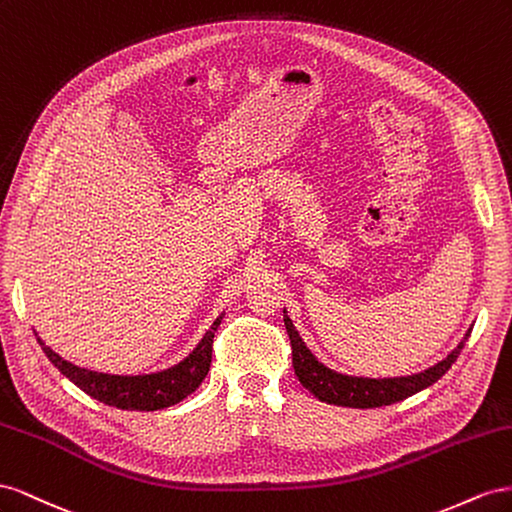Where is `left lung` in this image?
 I'll return each mask as SVG.
<instances>
[{
    "instance_id": "left-lung-1",
    "label": "left lung",
    "mask_w": 512,
    "mask_h": 512,
    "mask_svg": "<svg viewBox=\"0 0 512 512\" xmlns=\"http://www.w3.org/2000/svg\"><path fill=\"white\" fill-rule=\"evenodd\" d=\"M283 321L291 341V362H294V371L300 379V384L311 394H315L319 401L330 403V405H341V407H360V410L403 401L407 397H412V394L420 392L422 388L435 384L437 379L452 367V362L459 358L461 349L472 332V328L467 330L465 339L457 345L455 352H450L442 362H437L435 367L427 371L407 375V377L369 379V377L341 375L324 367V364L317 362L315 356L306 349L287 313L283 315Z\"/></svg>"
}]
</instances>
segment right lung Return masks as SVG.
Instances as JSON below:
<instances>
[{
    "label": "right lung",
    "mask_w": 512,
    "mask_h": 512,
    "mask_svg": "<svg viewBox=\"0 0 512 512\" xmlns=\"http://www.w3.org/2000/svg\"><path fill=\"white\" fill-rule=\"evenodd\" d=\"M221 317L214 319V324L206 332V337L199 341L193 349V354L184 358L173 369L154 375H137V377H122V375H105L96 371L79 369L57 356L51 347L40 343L42 352L60 369L72 384H77L90 397L107 403L118 410H139V412H154L165 410L169 405L180 403L188 394L195 392L199 384L206 379L212 362V341L214 332L221 326Z\"/></svg>",
    "instance_id": "add662e5"
}]
</instances>
